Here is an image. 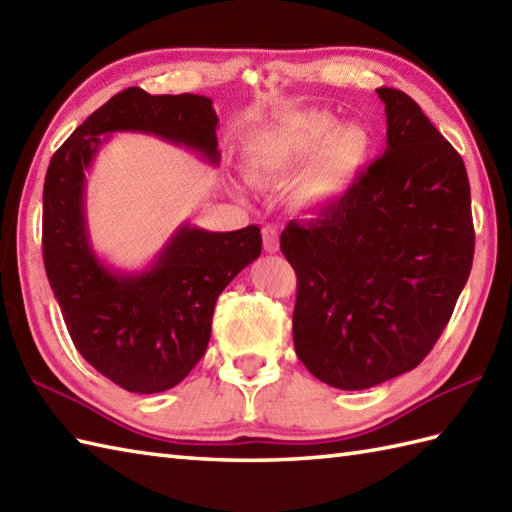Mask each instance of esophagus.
Returning a JSON list of instances; mask_svg holds the SVG:
<instances>
[{
    "instance_id": "obj_1",
    "label": "esophagus",
    "mask_w": 512,
    "mask_h": 512,
    "mask_svg": "<svg viewBox=\"0 0 512 512\" xmlns=\"http://www.w3.org/2000/svg\"><path fill=\"white\" fill-rule=\"evenodd\" d=\"M264 250L266 253H277L279 250V235H277V228L275 226H264Z\"/></svg>"
}]
</instances>
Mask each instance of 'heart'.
<instances>
[{"label": "heart", "mask_w": 512, "mask_h": 512, "mask_svg": "<svg viewBox=\"0 0 512 512\" xmlns=\"http://www.w3.org/2000/svg\"><path fill=\"white\" fill-rule=\"evenodd\" d=\"M369 154L372 134L367 127L339 125L325 110H301L250 138L244 167L257 182L295 176L286 191L288 204L297 211H317L350 191Z\"/></svg>", "instance_id": "obj_1"}]
</instances>
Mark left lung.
<instances>
[{
	"mask_svg": "<svg viewBox=\"0 0 512 512\" xmlns=\"http://www.w3.org/2000/svg\"><path fill=\"white\" fill-rule=\"evenodd\" d=\"M385 154L314 220H292L281 253L297 273L295 350L336 389H369L420 365L473 264L464 162L405 92L378 88Z\"/></svg>",
	"mask_w": 512,
	"mask_h": 512,
	"instance_id": "1",
	"label": "left lung"
}]
</instances>
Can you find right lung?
Returning a JSON list of instances; mask_svg holds the SVG:
<instances>
[{
	"label": "right lung",
	"instance_id": "right-lung-1",
	"mask_svg": "<svg viewBox=\"0 0 512 512\" xmlns=\"http://www.w3.org/2000/svg\"><path fill=\"white\" fill-rule=\"evenodd\" d=\"M209 96H112L52 156L43 182V264L76 350L134 394L189 376L206 352L220 292L262 255L259 226L213 233L182 222L140 270L99 257L85 215V173L112 134H147L220 165Z\"/></svg>",
	"mask_w": 512,
	"mask_h": 512
}]
</instances>
